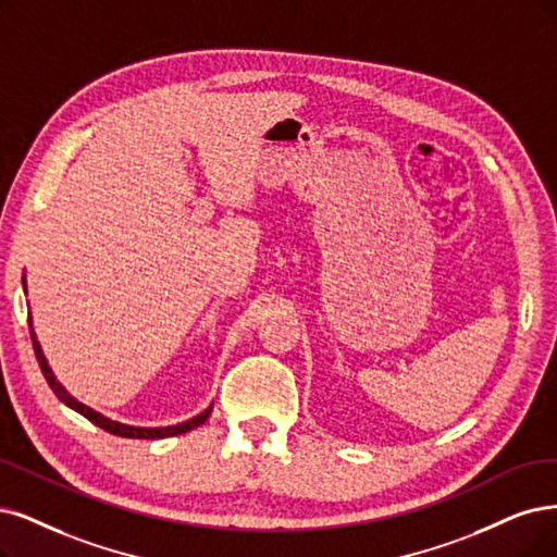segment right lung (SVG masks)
I'll return each instance as SVG.
<instances>
[{"label": "right lung", "mask_w": 557, "mask_h": 557, "mask_svg": "<svg viewBox=\"0 0 557 557\" xmlns=\"http://www.w3.org/2000/svg\"><path fill=\"white\" fill-rule=\"evenodd\" d=\"M23 284H25V277H23ZM25 294H27V284H25ZM29 333H32L34 354H36V360H38V364H40V372H44V376H46L48 385L52 387V393L57 395V399L64 401L69 408L77 410L79 416H85L89 422H94V424L100 426V429L110 431V434H114V436H121V438H144V441L178 436V434H185V431H190V429L203 424L206 420H209V416H211L213 406L206 408L203 413H199V416H195V418H190V420H185V422H181V424H172V426H131V424H121V422H116V420H110V418H106V416H100L98 410L85 406L82 401H77L73 395H69V389L57 381V376L52 374V369H50V364H48V360H46V356H44V348H40V344H38V339H36V333H34V327H32V319H29Z\"/></svg>", "instance_id": "add662e5"}]
</instances>
